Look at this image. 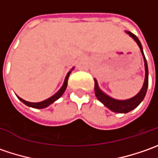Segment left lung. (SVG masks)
I'll use <instances>...</instances> for the list:
<instances>
[{
	"mask_svg": "<svg viewBox=\"0 0 158 158\" xmlns=\"http://www.w3.org/2000/svg\"><path fill=\"white\" fill-rule=\"evenodd\" d=\"M127 33L130 35L131 37L134 39V40L136 41V43L138 44V46L141 49V52L143 53V58H144V62H145V81H144V84H143V88L141 89V91L138 93V94L132 98L130 99H127V100H116V99H113L112 98L108 97L107 95L105 93H103L101 91L99 88H98V82L95 80V95L97 97V98L100 101L102 104H104L105 106L109 108L110 110H112V112H118V113H127V112H130L133 109L136 108L137 106L141 104V102L143 100L146 92H147V89H148V84H149V70H148V64H147V60H146V58L144 56V53H143V46L142 44L140 42V40H138L135 34H133L130 31H127Z\"/></svg>",
	"mask_w": 158,
	"mask_h": 158,
	"instance_id": "obj_1",
	"label": "left lung"
}]
</instances>
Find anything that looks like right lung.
I'll return each mask as SVG.
<instances>
[{
  "mask_svg": "<svg viewBox=\"0 0 158 158\" xmlns=\"http://www.w3.org/2000/svg\"><path fill=\"white\" fill-rule=\"evenodd\" d=\"M70 73H71V71L68 73V75L66 76V78H65V82H64L63 85H62V87L60 88V89L58 91L56 94H54L52 97L51 98H49L48 99H46L45 101H42V102H40V103H31V102H28V101L23 100V99H22L21 98H19L18 97V98L20 99V100L23 103V104H25L26 106H31V107H33V108H39V109H41V108H45V107H47L48 106H50L51 104H52L54 101H56L58 98H60L62 94L64 93V91H65V89L67 88V85H68V79H69V76Z\"/></svg>",
  "mask_w": 158,
  "mask_h": 158,
  "instance_id": "right-lung-1",
  "label": "right lung"
}]
</instances>
